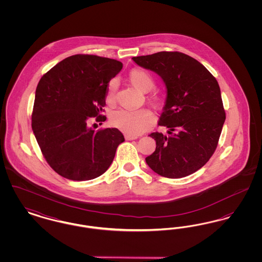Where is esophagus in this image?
<instances>
[{
    "label": "esophagus",
    "instance_id": "1",
    "mask_svg": "<svg viewBox=\"0 0 262 262\" xmlns=\"http://www.w3.org/2000/svg\"><path fill=\"white\" fill-rule=\"evenodd\" d=\"M125 137L126 140H134V139H137V136H133V135H125Z\"/></svg>",
    "mask_w": 262,
    "mask_h": 262
}]
</instances>
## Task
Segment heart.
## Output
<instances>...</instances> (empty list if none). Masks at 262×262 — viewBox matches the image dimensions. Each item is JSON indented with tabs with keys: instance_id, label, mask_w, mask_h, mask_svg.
I'll use <instances>...</instances> for the list:
<instances>
[{
	"instance_id": "1",
	"label": "heart",
	"mask_w": 262,
	"mask_h": 262,
	"mask_svg": "<svg viewBox=\"0 0 262 262\" xmlns=\"http://www.w3.org/2000/svg\"><path fill=\"white\" fill-rule=\"evenodd\" d=\"M128 81L141 92H147L151 90L154 84V78L152 75L142 69H133L127 75ZM117 82L115 79L111 80L107 86L105 101L108 105H113L116 100ZM150 105L154 109H160L163 106V96L157 91L151 92L147 96ZM110 123L113 126L119 128L125 134L137 136L145 132L152 123V116L148 110L139 109L135 111L117 110L110 116Z\"/></svg>"
}]
</instances>
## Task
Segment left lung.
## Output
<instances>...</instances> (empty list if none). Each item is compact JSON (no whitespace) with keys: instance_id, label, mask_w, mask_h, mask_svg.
<instances>
[{"instance_id":"left-lung-1","label":"left lung","mask_w":262,"mask_h":262,"mask_svg":"<svg viewBox=\"0 0 262 262\" xmlns=\"http://www.w3.org/2000/svg\"><path fill=\"white\" fill-rule=\"evenodd\" d=\"M133 60L160 75L167 88L158 125L166 126L168 135L150 134L156 149L145 161L165 178L196 172L216 150L226 119L216 78L202 63L181 52L163 51Z\"/></svg>"}]
</instances>
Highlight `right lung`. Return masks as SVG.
Wrapping results in <instances>:
<instances>
[{"mask_svg": "<svg viewBox=\"0 0 262 262\" xmlns=\"http://www.w3.org/2000/svg\"><path fill=\"white\" fill-rule=\"evenodd\" d=\"M117 60L77 54L66 58L38 83L32 111V130L51 168L73 181L104 174L125 137L118 128L93 130L90 118L102 116L109 81L122 70Z\"/></svg>", "mask_w": 262, "mask_h": 262, "instance_id": "right-lung-1", "label": "right lung"}]
</instances>
